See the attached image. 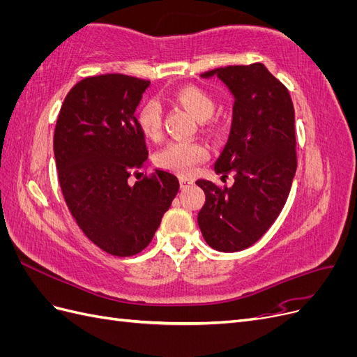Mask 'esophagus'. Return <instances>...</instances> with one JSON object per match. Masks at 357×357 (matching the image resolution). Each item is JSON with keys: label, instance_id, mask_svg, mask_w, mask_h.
<instances>
[{"label": "esophagus", "instance_id": "esophagus-1", "mask_svg": "<svg viewBox=\"0 0 357 357\" xmlns=\"http://www.w3.org/2000/svg\"><path fill=\"white\" fill-rule=\"evenodd\" d=\"M178 180H180V186H181V189L189 188L190 185H193V183H195V180H192V178H189V177H183V176H181Z\"/></svg>", "mask_w": 357, "mask_h": 357}]
</instances>
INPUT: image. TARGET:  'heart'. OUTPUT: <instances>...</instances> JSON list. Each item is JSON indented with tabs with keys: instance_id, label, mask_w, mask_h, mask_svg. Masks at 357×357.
Instances as JSON below:
<instances>
[{
	"instance_id": "1",
	"label": "heart",
	"mask_w": 357,
	"mask_h": 357,
	"mask_svg": "<svg viewBox=\"0 0 357 357\" xmlns=\"http://www.w3.org/2000/svg\"><path fill=\"white\" fill-rule=\"evenodd\" d=\"M172 96L198 121H207L215 112L214 96L198 86H183ZM137 123L147 138H159L162 129L160 104L153 98L144 100L137 110ZM208 147L202 143L174 139L156 153V164L160 168L177 172V174L189 176L198 168L201 162L208 158Z\"/></svg>"
}]
</instances>
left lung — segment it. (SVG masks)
<instances>
[{
    "label": "left lung",
    "instance_id": "left-lung-1",
    "mask_svg": "<svg viewBox=\"0 0 357 357\" xmlns=\"http://www.w3.org/2000/svg\"><path fill=\"white\" fill-rule=\"evenodd\" d=\"M214 75L234 95L231 132L214 171H234L235 181L225 189L197 181L205 192L198 225L214 250L234 253L261 238L287 201L296 172L295 109L286 86L264 63L215 68L201 77Z\"/></svg>",
    "mask_w": 357,
    "mask_h": 357
}]
</instances>
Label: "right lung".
I'll return each instance as SVG.
<instances>
[{"instance_id": "1", "label": "right lung", "mask_w": 357, "mask_h": 357, "mask_svg": "<svg viewBox=\"0 0 357 357\" xmlns=\"http://www.w3.org/2000/svg\"><path fill=\"white\" fill-rule=\"evenodd\" d=\"M150 86L125 74L79 82L63 101L53 152L63 198L88 238L113 256H132L150 244L178 192V180L155 169L131 186L147 159L134 116Z\"/></svg>"}]
</instances>
